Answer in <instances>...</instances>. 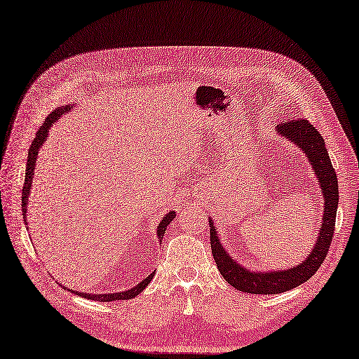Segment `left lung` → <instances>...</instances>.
Masks as SVG:
<instances>
[{"mask_svg":"<svg viewBox=\"0 0 359 359\" xmlns=\"http://www.w3.org/2000/svg\"><path fill=\"white\" fill-rule=\"evenodd\" d=\"M278 132L287 136L303 150L309 159L312 168L316 170L318 177L321 192L325 197V214L323 223H321L318 240L314 250L309 253L305 262L299 264L297 267L282 271L269 273H255L245 270L240 264L229 258L219 243L214 223L209 222L210 227V249L217 262V267L223 278L231 283L233 288L243 292L250 294H279L299 287L300 283L311 279L314 273L320 269V265L326 259L330 243H332L335 231V218L338 208V180L337 172L329 159V154L325 145L323 136L317 128L312 126L306 118H288L285 123L278 126Z\"/></svg>","mask_w":359,"mask_h":359,"instance_id":"obj_1","label":"left lung"}]
</instances>
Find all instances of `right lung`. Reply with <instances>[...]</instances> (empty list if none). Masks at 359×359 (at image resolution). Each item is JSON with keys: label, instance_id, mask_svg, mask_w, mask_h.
Listing matches in <instances>:
<instances>
[{"label": "right lung", "instance_id": "add662e5", "mask_svg": "<svg viewBox=\"0 0 359 359\" xmlns=\"http://www.w3.org/2000/svg\"><path fill=\"white\" fill-rule=\"evenodd\" d=\"M69 106H63V107H57L56 110L45 118V121L42 123V126L39 127L38 133H36V137L33 140L30 150H29V158H27V167H25V182H24V188H22V215H24V222H25V212H27V203H29V196H30V188H32V180H33V171H34V163H36V156H38V151L41 149V145L43 144L45 137L48 135V130L51 124L56 121V119L63 115L65 112H68ZM176 217L174 212H170L163 217V219L161 222V224L158 226V240H162L165 231H167V226L170 224L171 219ZM154 273H151L149 278H145L141 283H137L136 287H133L132 290H127L123 292H112V294H85V292H79V291H71L74 294H79L81 297H86L90 300H98V302H112V300H128L132 297H136L137 294L145 290L147 285L150 283V280L153 279ZM67 288V287H63Z\"/></svg>", "mask_w": 359, "mask_h": 359}]
</instances>
